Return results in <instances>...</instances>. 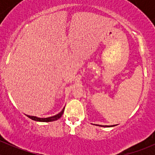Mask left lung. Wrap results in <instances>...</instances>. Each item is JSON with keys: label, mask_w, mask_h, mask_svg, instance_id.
<instances>
[{"label": "left lung", "mask_w": 155, "mask_h": 155, "mask_svg": "<svg viewBox=\"0 0 155 155\" xmlns=\"http://www.w3.org/2000/svg\"><path fill=\"white\" fill-rule=\"evenodd\" d=\"M101 127H114L115 125H97Z\"/></svg>", "instance_id": "obj_1"}]
</instances>
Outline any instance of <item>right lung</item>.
Listing matches in <instances>:
<instances>
[{
  "label": "right lung",
  "instance_id": "obj_1",
  "mask_svg": "<svg viewBox=\"0 0 155 155\" xmlns=\"http://www.w3.org/2000/svg\"><path fill=\"white\" fill-rule=\"evenodd\" d=\"M64 111V109H62L58 114H57V115H53V116L48 117V118H39V117H37V116H32V115H27L29 118L34 120V121H40V122H50V121H56V120L59 119V118L62 116V115H63Z\"/></svg>",
  "mask_w": 155,
  "mask_h": 155
}]
</instances>
